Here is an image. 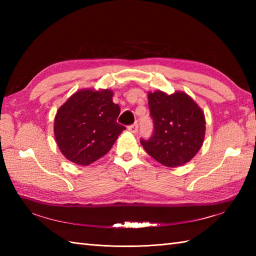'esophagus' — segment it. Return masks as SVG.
Instances as JSON below:
<instances>
[{
	"mask_svg": "<svg viewBox=\"0 0 256 256\" xmlns=\"http://www.w3.org/2000/svg\"><path fill=\"white\" fill-rule=\"evenodd\" d=\"M128 130L130 132H132V133H136L138 130V123H134L132 125H128Z\"/></svg>",
	"mask_w": 256,
	"mask_h": 256,
	"instance_id": "obj_1",
	"label": "esophagus"
}]
</instances>
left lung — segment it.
<instances>
[{"label":"left lung","instance_id":"8db88e82","mask_svg":"<svg viewBox=\"0 0 256 256\" xmlns=\"http://www.w3.org/2000/svg\"><path fill=\"white\" fill-rule=\"evenodd\" d=\"M148 108L154 132L140 144L162 165L178 167L186 164L202 146L206 133L204 112L192 98L178 91L148 94Z\"/></svg>","mask_w":256,"mask_h":256}]
</instances>
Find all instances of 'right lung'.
<instances>
[{
  "mask_svg": "<svg viewBox=\"0 0 256 256\" xmlns=\"http://www.w3.org/2000/svg\"><path fill=\"white\" fill-rule=\"evenodd\" d=\"M108 89L79 90L59 108L54 124L62 155L77 165L88 166L111 150L123 125L116 122L120 106Z\"/></svg>",
  "mask_w": 256,
  "mask_h": 256,
  "instance_id": "right-lung-1",
  "label": "right lung"
}]
</instances>
